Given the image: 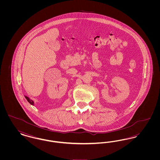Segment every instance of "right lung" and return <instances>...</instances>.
Returning <instances> with one entry per match:
<instances>
[{"label":"right lung","instance_id":"right-lung-1","mask_svg":"<svg viewBox=\"0 0 160 160\" xmlns=\"http://www.w3.org/2000/svg\"><path fill=\"white\" fill-rule=\"evenodd\" d=\"M24 97H25V98L27 99V101L31 104V105H32V106H34V104H35V102H34V101H32V99H30L29 97H28L27 96H26V95H24Z\"/></svg>","mask_w":160,"mask_h":160}]
</instances>
